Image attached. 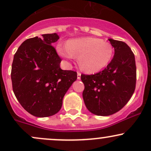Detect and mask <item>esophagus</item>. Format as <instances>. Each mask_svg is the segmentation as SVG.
<instances>
[{
    "mask_svg": "<svg viewBox=\"0 0 151 151\" xmlns=\"http://www.w3.org/2000/svg\"><path fill=\"white\" fill-rule=\"evenodd\" d=\"M77 79H81V73H80V72H77Z\"/></svg>",
    "mask_w": 151,
    "mask_h": 151,
    "instance_id": "1",
    "label": "esophagus"
}]
</instances>
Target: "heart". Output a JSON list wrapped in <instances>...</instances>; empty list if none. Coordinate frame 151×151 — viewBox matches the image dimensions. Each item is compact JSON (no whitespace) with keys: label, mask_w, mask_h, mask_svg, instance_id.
Here are the masks:
<instances>
[{"label":"heart","mask_w":151,"mask_h":151,"mask_svg":"<svg viewBox=\"0 0 151 151\" xmlns=\"http://www.w3.org/2000/svg\"><path fill=\"white\" fill-rule=\"evenodd\" d=\"M58 52L62 58L73 60L78 57L80 68L88 73H94L109 65L113 58V47L109 42L95 37L72 40L67 45L59 44Z\"/></svg>","instance_id":"obj_1"}]
</instances>
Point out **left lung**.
Returning <instances> with one entry per match:
<instances>
[{
    "instance_id": "8db88e82",
    "label": "left lung",
    "mask_w": 151,
    "mask_h": 151,
    "mask_svg": "<svg viewBox=\"0 0 151 151\" xmlns=\"http://www.w3.org/2000/svg\"><path fill=\"white\" fill-rule=\"evenodd\" d=\"M109 40L115 51L113 60L101 72L81 75L86 107L103 116L116 113L128 103L136 83V61L131 48L122 41Z\"/></svg>"
}]
</instances>
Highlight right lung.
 <instances>
[{
    "mask_svg": "<svg viewBox=\"0 0 151 151\" xmlns=\"http://www.w3.org/2000/svg\"><path fill=\"white\" fill-rule=\"evenodd\" d=\"M59 38L56 33L29 38L13 58V92L24 109L35 116L47 117L58 113L66 92L77 80V72L60 68L62 60L52 46Z\"/></svg>",
    "mask_w": 151,
    "mask_h": 151,
    "instance_id": "right-lung-1",
    "label": "right lung"
}]
</instances>
